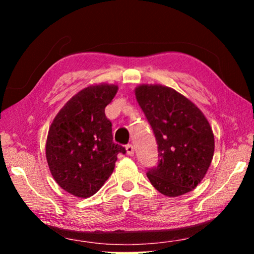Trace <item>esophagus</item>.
I'll return each instance as SVG.
<instances>
[{
  "mask_svg": "<svg viewBox=\"0 0 254 254\" xmlns=\"http://www.w3.org/2000/svg\"><path fill=\"white\" fill-rule=\"evenodd\" d=\"M127 153L128 154V156H133L134 154V148H133L132 144H127Z\"/></svg>",
  "mask_w": 254,
  "mask_h": 254,
  "instance_id": "34e87169",
  "label": "esophagus"
}]
</instances>
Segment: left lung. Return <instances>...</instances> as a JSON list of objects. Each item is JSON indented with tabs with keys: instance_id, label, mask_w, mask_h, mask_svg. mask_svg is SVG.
I'll return each instance as SVG.
<instances>
[{
	"instance_id": "1",
	"label": "left lung",
	"mask_w": 254,
	"mask_h": 254,
	"mask_svg": "<svg viewBox=\"0 0 254 254\" xmlns=\"http://www.w3.org/2000/svg\"><path fill=\"white\" fill-rule=\"evenodd\" d=\"M134 94L158 144V166L147 173L150 183L165 196L187 194L203 180L214 156V134L207 119L171 87L142 84Z\"/></svg>"
}]
</instances>
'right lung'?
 I'll return each instance as SVG.
<instances>
[{"mask_svg": "<svg viewBox=\"0 0 254 254\" xmlns=\"http://www.w3.org/2000/svg\"><path fill=\"white\" fill-rule=\"evenodd\" d=\"M119 89L114 84L89 85L75 94L56 115L46 142L50 173L60 187L78 198L100 190L112 175L119 153L105 107Z\"/></svg>", "mask_w": 254, "mask_h": 254, "instance_id": "obj_1", "label": "right lung"}]
</instances>
